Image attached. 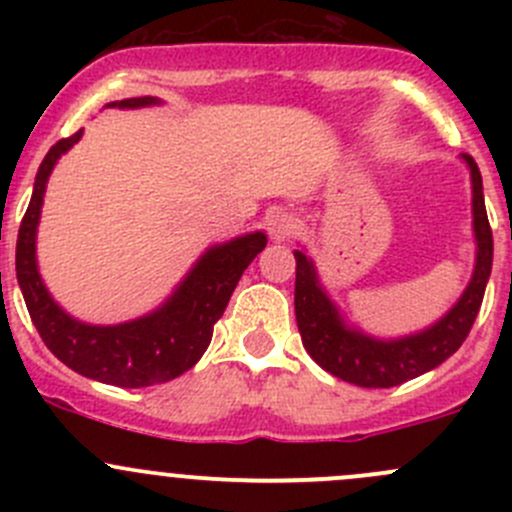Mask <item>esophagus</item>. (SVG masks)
Wrapping results in <instances>:
<instances>
[{
	"instance_id": "esophagus-1",
	"label": "esophagus",
	"mask_w": 512,
	"mask_h": 512,
	"mask_svg": "<svg viewBox=\"0 0 512 512\" xmlns=\"http://www.w3.org/2000/svg\"><path fill=\"white\" fill-rule=\"evenodd\" d=\"M267 230H270L272 240L282 242L294 235V230H297V218L285 213V210H277V213H272L270 218H267Z\"/></svg>"
}]
</instances>
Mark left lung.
<instances>
[{
    "label": "left lung",
    "instance_id": "1",
    "mask_svg": "<svg viewBox=\"0 0 512 512\" xmlns=\"http://www.w3.org/2000/svg\"><path fill=\"white\" fill-rule=\"evenodd\" d=\"M471 168L473 185V232H476V270L466 292L456 304L423 332L399 339H376L344 324L337 304L327 297L317 280L312 260L294 250V314L309 356L337 379L364 389H391L416 379L458 352L471 332L483 302L485 285L493 265V232L483 200V178L476 160L463 156Z\"/></svg>",
    "mask_w": 512,
    "mask_h": 512
}]
</instances>
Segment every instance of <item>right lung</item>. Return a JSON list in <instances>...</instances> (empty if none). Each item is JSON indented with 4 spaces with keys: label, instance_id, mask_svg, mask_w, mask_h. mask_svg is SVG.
<instances>
[{
    "label": "right lung",
    "instance_id": "1",
    "mask_svg": "<svg viewBox=\"0 0 512 512\" xmlns=\"http://www.w3.org/2000/svg\"><path fill=\"white\" fill-rule=\"evenodd\" d=\"M160 103L156 96H138L113 101L108 106L141 108ZM81 133L61 138L49 148L41 160L34 180V193L29 208L19 225L17 237V280L27 302L36 332L46 347L69 369L81 376L103 381V384L141 389V386L163 384L183 371L193 369L213 339V327L223 317L230 294L235 292L242 272L265 250V232L235 237V240L215 245L195 262L178 289L160 304L156 312L138 317L133 322L96 327L69 317L51 299L41 282L36 267V225H39L41 205H44L46 180L54 170L56 160L64 156Z\"/></svg>",
    "mask_w": 512,
    "mask_h": 512
}]
</instances>
